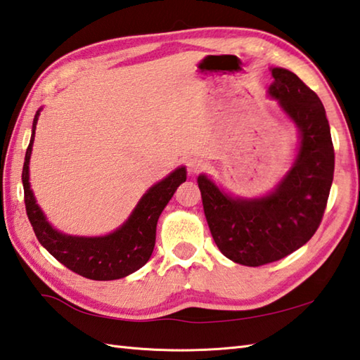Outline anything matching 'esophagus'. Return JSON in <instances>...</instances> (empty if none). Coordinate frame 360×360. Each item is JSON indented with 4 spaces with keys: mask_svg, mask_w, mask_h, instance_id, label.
<instances>
[{
    "mask_svg": "<svg viewBox=\"0 0 360 360\" xmlns=\"http://www.w3.org/2000/svg\"><path fill=\"white\" fill-rule=\"evenodd\" d=\"M187 168H188L190 173L196 174V173H200L202 168H204V162L201 159H198V158H190L187 160Z\"/></svg>",
    "mask_w": 360,
    "mask_h": 360,
    "instance_id": "esophagus-1",
    "label": "esophagus"
}]
</instances>
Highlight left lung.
<instances>
[{"mask_svg": "<svg viewBox=\"0 0 360 360\" xmlns=\"http://www.w3.org/2000/svg\"><path fill=\"white\" fill-rule=\"evenodd\" d=\"M269 94L300 129V150L276 190L264 198H232L198 176L210 234L236 264L260 266L311 240L325 214L334 179V145L320 98L285 68H271Z\"/></svg>", "mask_w": 360, "mask_h": 360, "instance_id": "left-lung-1", "label": "left lung"}]
</instances>
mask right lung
<instances>
[{
    "label": "right lung",
    "instance_id": "add662e5",
    "mask_svg": "<svg viewBox=\"0 0 360 360\" xmlns=\"http://www.w3.org/2000/svg\"><path fill=\"white\" fill-rule=\"evenodd\" d=\"M37 120L39 110L34 117L31 142L26 150L21 173L26 214L37 240L68 270L94 281L120 279L142 269L153 255L159 215L172 200L176 188L186 181V168H176L165 179L148 190L126 223L112 234L103 237L62 234L46 221L30 186V158Z\"/></svg>",
    "mask_w": 360,
    "mask_h": 360
}]
</instances>
